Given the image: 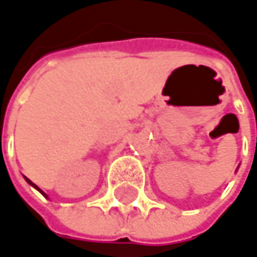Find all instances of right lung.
I'll return each instance as SVG.
<instances>
[{"label":"right lung","instance_id":"obj_1","mask_svg":"<svg viewBox=\"0 0 257 257\" xmlns=\"http://www.w3.org/2000/svg\"><path fill=\"white\" fill-rule=\"evenodd\" d=\"M25 180H26V181H28V183H29V184H31V186H32V187H35V189H37V190H38V192H41V193H43V195H44V196H46V193H44V192H43V190H41V189H38V187H37V186H35V184H34V183H32V181H31V180H29V179H26V177H25Z\"/></svg>","mask_w":257,"mask_h":257}]
</instances>
